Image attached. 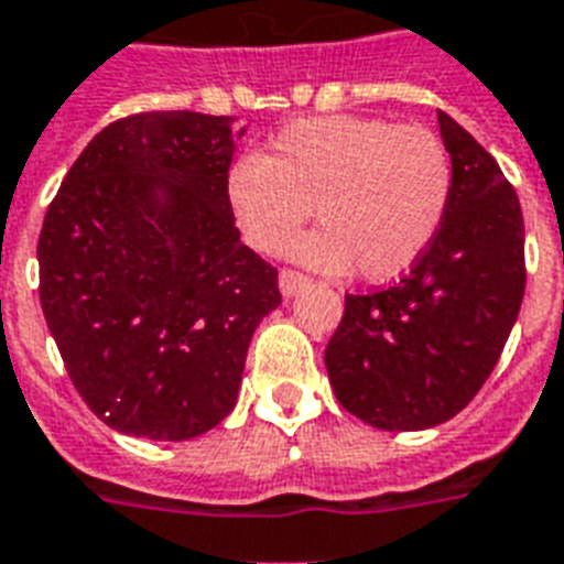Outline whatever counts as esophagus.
Here are the masks:
<instances>
[{
	"label": "esophagus",
	"mask_w": 564,
	"mask_h": 564,
	"mask_svg": "<svg viewBox=\"0 0 564 564\" xmlns=\"http://www.w3.org/2000/svg\"><path fill=\"white\" fill-rule=\"evenodd\" d=\"M305 285H308V276H305V273L293 271V268H282V271H279V288H282L285 296H291V293H296Z\"/></svg>",
	"instance_id": "34e87169"
}]
</instances>
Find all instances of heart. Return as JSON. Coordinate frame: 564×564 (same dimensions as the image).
<instances>
[{
    "mask_svg": "<svg viewBox=\"0 0 564 564\" xmlns=\"http://www.w3.org/2000/svg\"><path fill=\"white\" fill-rule=\"evenodd\" d=\"M453 195V155L426 126L383 118L296 120L262 158L230 170L227 198L241 239L276 253L316 209L319 230L291 248L328 273L366 282L406 273L430 248Z\"/></svg>",
    "mask_w": 564,
    "mask_h": 564,
    "instance_id": "heart-1",
    "label": "heart"
}]
</instances>
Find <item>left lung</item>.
<instances>
[{"mask_svg": "<svg viewBox=\"0 0 564 564\" xmlns=\"http://www.w3.org/2000/svg\"><path fill=\"white\" fill-rule=\"evenodd\" d=\"M453 195L406 276L348 293L325 348L343 409L377 430L449 421L496 369L524 296V218L496 158L438 111Z\"/></svg>", "mask_w": 564, "mask_h": 564, "instance_id": "left-lung-1", "label": "left lung"}]
</instances>
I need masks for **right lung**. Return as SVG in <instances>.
Returning a JSON list of instances; mask_svg holds the SVG:
<instances>
[{"label": "right lung", "instance_id": "right-lung-1", "mask_svg": "<svg viewBox=\"0 0 564 564\" xmlns=\"http://www.w3.org/2000/svg\"><path fill=\"white\" fill-rule=\"evenodd\" d=\"M248 126L141 111L97 132L42 221L40 302L74 389L111 430L187 441L230 415L250 337L282 302L227 198Z\"/></svg>", "mask_w": 564, "mask_h": 564}]
</instances>
